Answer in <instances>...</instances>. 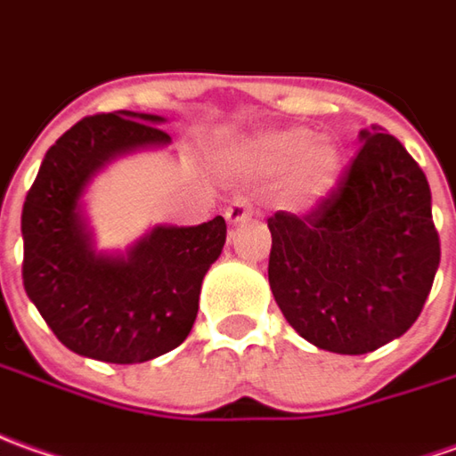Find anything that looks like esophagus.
<instances>
[{"mask_svg": "<svg viewBox=\"0 0 456 456\" xmlns=\"http://www.w3.org/2000/svg\"><path fill=\"white\" fill-rule=\"evenodd\" d=\"M254 215V207L249 200H244V197H237L234 202L229 204L227 209H224V216H227L229 224H240V222H247L249 216Z\"/></svg>", "mask_w": 456, "mask_h": 456, "instance_id": "obj_1", "label": "esophagus"}]
</instances>
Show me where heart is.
Returning a JSON list of instances; mask_svg holds the SVG:
<instances>
[{"label":"heart","instance_id":"heart-1","mask_svg":"<svg viewBox=\"0 0 456 456\" xmlns=\"http://www.w3.org/2000/svg\"><path fill=\"white\" fill-rule=\"evenodd\" d=\"M247 172L280 176L287 172V194L297 204H312L334 187L342 172V150L332 137H314L306 126H287L259 134L240 151Z\"/></svg>","mask_w":456,"mask_h":456}]
</instances>
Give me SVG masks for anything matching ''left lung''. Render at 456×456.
Here are the masks:
<instances>
[{
  "instance_id": "left-lung-1",
  "label": "left lung",
  "mask_w": 456,
  "mask_h": 456,
  "mask_svg": "<svg viewBox=\"0 0 456 456\" xmlns=\"http://www.w3.org/2000/svg\"><path fill=\"white\" fill-rule=\"evenodd\" d=\"M337 187L305 216H269V287L319 349L367 354L410 330L439 267L432 191L392 134L362 132Z\"/></svg>"
}]
</instances>
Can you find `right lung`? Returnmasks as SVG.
<instances>
[{
    "label": "right lung",
    "mask_w": 456,
    "mask_h": 456,
    "mask_svg": "<svg viewBox=\"0 0 456 456\" xmlns=\"http://www.w3.org/2000/svg\"><path fill=\"white\" fill-rule=\"evenodd\" d=\"M164 117L94 114L49 147L21 209V280L67 349L110 364L150 362L179 346L200 309L207 269L227 241V222L154 227L122 254H102L82 215L89 179L114 157L172 139Z\"/></svg>",
    "instance_id": "right-lung-1"
}]
</instances>
